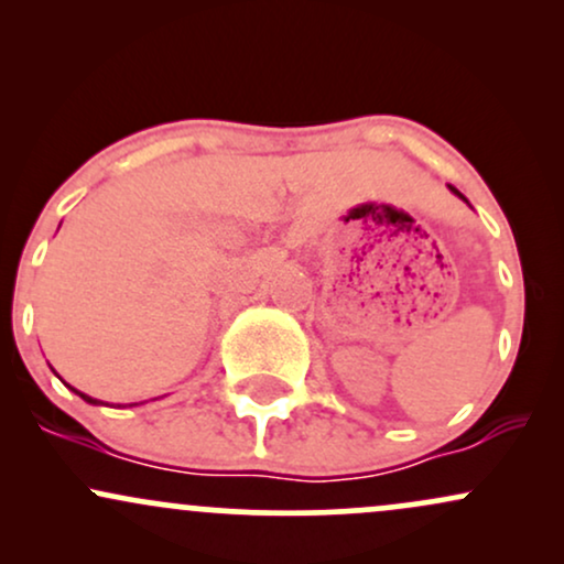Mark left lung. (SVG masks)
Listing matches in <instances>:
<instances>
[{
  "mask_svg": "<svg viewBox=\"0 0 564 564\" xmlns=\"http://www.w3.org/2000/svg\"><path fill=\"white\" fill-rule=\"evenodd\" d=\"M451 191H453V193H456V196H458V198H464V196H462V193H458V191H456V187H453V185H451ZM464 200H467V198H464Z\"/></svg>",
  "mask_w": 564,
  "mask_h": 564,
  "instance_id": "8db88e82",
  "label": "left lung"
}]
</instances>
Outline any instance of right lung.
I'll list each match as a JSON object with an SVG mask.
<instances>
[{
    "label": "right lung",
    "instance_id": "right-lung-1",
    "mask_svg": "<svg viewBox=\"0 0 564 564\" xmlns=\"http://www.w3.org/2000/svg\"><path fill=\"white\" fill-rule=\"evenodd\" d=\"M70 390H74V387H70ZM76 392V390H74ZM76 394H79V398H84V400H87V403H97V400H93V398H87V394H82V392H76Z\"/></svg>",
    "mask_w": 564,
    "mask_h": 564
}]
</instances>
